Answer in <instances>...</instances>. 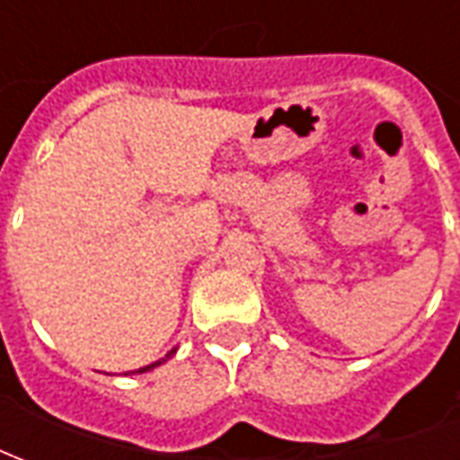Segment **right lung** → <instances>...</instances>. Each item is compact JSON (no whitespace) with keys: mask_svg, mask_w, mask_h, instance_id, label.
Segmentation results:
<instances>
[{"mask_svg":"<svg viewBox=\"0 0 460 460\" xmlns=\"http://www.w3.org/2000/svg\"><path fill=\"white\" fill-rule=\"evenodd\" d=\"M171 353H173V350H171ZM169 353V355H171ZM156 365H159V363H154V365H146V367H142V370H137V372H146V370H152V367H156Z\"/></svg>","mask_w":460,"mask_h":460,"instance_id":"add662e5","label":"right lung"}]
</instances>
